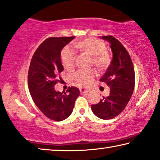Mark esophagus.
Listing matches in <instances>:
<instances>
[{
  "label": "esophagus",
  "mask_w": 160,
  "mask_h": 160,
  "mask_svg": "<svg viewBox=\"0 0 160 160\" xmlns=\"http://www.w3.org/2000/svg\"><path fill=\"white\" fill-rule=\"evenodd\" d=\"M80 91L81 93H88L89 91L88 89L84 88H80Z\"/></svg>",
  "instance_id": "1"
}]
</instances>
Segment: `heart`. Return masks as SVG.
I'll return each instance as SVG.
<instances>
[{
  "label": "heart",
  "instance_id": "heart-1",
  "mask_svg": "<svg viewBox=\"0 0 160 160\" xmlns=\"http://www.w3.org/2000/svg\"><path fill=\"white\" fill-rule=\"evenodd\" d=\"M76 48L84 51L93 57V64L98 68L107 67L109 57L105 52V46L102 42L95 39H86L75 45ZM76 53L73 48L67 47L61 54V62L67 70H71L75 67ZM95 72L93 70H78L72 75L73 80L79 85H86L93 80Z\"/></svg>",
  "mask_w": 160,
  "mask_h": 160
}]
</instances>
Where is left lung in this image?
Wrapping results in <instances>:
<instances>
[{"label":"left lung","instance_id":"8db88e82","mask_svg":"<svg viewBox=\"0 0 160 160\" xmlns=\"http://www.w3.org/2000/svg\"><path fill=\"white\" fill-rule=\"evenodd\" d=\"M101 38L109 42L113 56L100 79L109 87L110 93L97 104L92 105L91 109L98 118L110 120L120 114L129 102L135 86V72L129 53L118 40L111 35Z\"/></svg>","mask_w":160,"mask_h":160}]
</instances>
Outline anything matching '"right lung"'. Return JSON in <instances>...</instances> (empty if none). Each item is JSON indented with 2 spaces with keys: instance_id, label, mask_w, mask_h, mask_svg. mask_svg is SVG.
Listing matches in <instances>:
<instances>
[{
  "instance_id": "obj_1",
  "label": "right lung",
  "mask_w": 160,
  "mask_h": 160,
  "mask_svg": "<svg viewBox=\"0 0 160 160\" xmlns=\"http://www.w3.org/2000/svg\"><path fill=\"white\" fill-rule=\"evenodd\" d=\"M75 37L49 38L35 51L28 71V87L33 102L47 118L62 121L73 111L80 96L76 87H69L66 93L56 91L58 75L64 70L61 62L62 48Z\"/></svg>"
}]
</instances>
